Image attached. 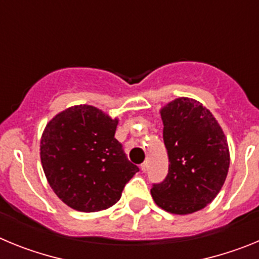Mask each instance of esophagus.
I'll use <instances>...</instances> for the list:
<instances>
[{"mask_svg": "<svg viewBox=\"0 0 259 259\" xmlns=\"http://www.w3.org/2000/svg\"><path fill=\"white\" fill-rule=\"evenodd\" d=\"M141 171H143V172H145L146 170H148V162H144V163H141Z\"/></svg>", "mask_w": 259, "mask_h": 259, "instance_id": "esophagus-1", "label": "esophagus"}]
</instances>
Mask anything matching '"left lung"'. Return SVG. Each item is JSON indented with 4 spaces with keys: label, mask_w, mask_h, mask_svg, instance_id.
Wrapping results in <instances>:
<instances>
[{
    "label": "left lung",
    "mask_w": 259,
    "mask_h": 259,
    "mask_svg": "<svg viewBox=\"0 0 259 259\" xmlns=\"http://www.w3.org/2000/svg\"><path fill=\"white\" fill-rule=\"evenodd\" d=\"M168 172L152 187L153 200L172 214H191L211 202L230 167L226 136L200 102L178 98L161 110Z\"/></svg>",
    "instance_id": "1"
}]
</instances>
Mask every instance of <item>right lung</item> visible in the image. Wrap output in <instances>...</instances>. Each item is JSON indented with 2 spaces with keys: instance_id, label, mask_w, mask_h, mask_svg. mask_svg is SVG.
<instances>
[{
  "instance_id": "obj_1",
  "label": "right lung",
  "mask_w": 259,
  "mask_h": 259,
  "mask_svg": "<svg viewBox=\"0 0 259 259\" xmlns=\"http://www.w3.org/2000/svg\"><path fill=\"white\" fill-rule=\"evenodd\" d=\"M116 125L118 119L89 105L70 107L48 123L41 163L54 193L72 209L93 212L113 206L139 171L114 137Z\"/></svg>"
}]
</instances>
